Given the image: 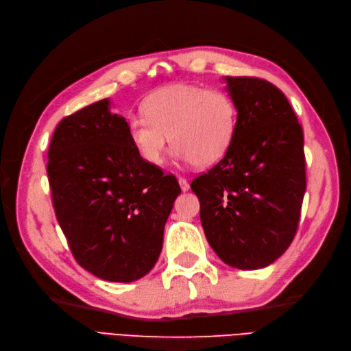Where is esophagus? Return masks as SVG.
Wrapping results in <instances>:
<instances>
[{"label": "esophagus", "mask_w": 351, "mask_h": 351, "mask_svg": "<svg viewBox=\"0 0 351 351\" xmlns=\"http://www.w3.org/2000/svg\"><path fill=\"white\" fill-rule=\"evenodd\" d=\"M178 184H180V187H182L183 192H187V190L190 189V184L184 177H178Z\"/></svg>", "instance_id": "1"}]
</instances>
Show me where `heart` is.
<instances>
[{"instance_id":"obj_1","label":"heart","mask_w":351,"mask_h":351,"mask_svg":"<svg viewBox=\"0 0 351 351\" xmlns=\"http://www.w3.org/2000/svg\"><path fill=\"white\" fill-rule=\"evenodd\" d=\"M145 117H133L127 136L145 162L161 165L168 147L197 167L215 164L231 146L237 127V107L218 89L176 84L152 93L143 104Z\"/></svg>"}]
</instances>
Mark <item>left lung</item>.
Here are the masks:
<instances>
[{"label": "left lung", "mask_w": 351, "mask_h": 351, "mask_svg": "<svg viewBox=\"0 0 351 351\" xmlns=\"http://www.w3.org/2000/svg\"><path fill=\"white\" fill-rule=\"evenodd\" d=\"M237 107L234 139L196 177L200 221L222 262L259 269L289 249L306 192L303 129L285 95L258 77H226Z\"/></svg>", "instance_id": "8db88e82"}]
</instances>
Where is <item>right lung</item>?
<instances>
[{"label":"right lung","instance_id":"obj_1","mask_svg":"<svg viewBox=\"0 0 351 351\" xmlns=\"http://www.w3.org/2000/svg\"><path fill=\"white\" fill-rule=\"evenodd\" d=\"M47 173L57 221L82 268L112 282L136 281L154 268L182 189L137 155L110 99L60 121Z\"/></svg>","mask_w":351,"mask_h":351}]
</instances>
